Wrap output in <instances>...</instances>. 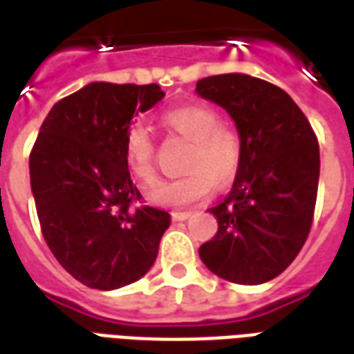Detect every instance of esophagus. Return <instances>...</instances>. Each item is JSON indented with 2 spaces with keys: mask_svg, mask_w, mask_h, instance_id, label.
Returning a JSON list of instances; mask_svg holds the SVG:
<instances>
[{
  "mask_svg": "<svg viewBox=\"0 0 354 354\" xmlns=\"http://www.w3.org/2000/svg\"><path fill=\"white\" fill-rule=\"evenodd\" d=\"M189 216H192L189 212H172V220H174V222H184Z\"/></svg>",
  "mask_w": 354,
  "mask_h": 354,
  "instance_id": "1",
  "label": "esophagus"
}]
</instances>
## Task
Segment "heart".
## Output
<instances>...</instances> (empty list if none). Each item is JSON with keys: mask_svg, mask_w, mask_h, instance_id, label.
Here are the masks:
<instances>
[{"mask_svg": "<svg viewBox=\"0 0 354 354\" xmlns=\"http://www.w3.org/2000/svg\"><path fill=\"white\" fill-rule=\"evenodd\" d=\"M161 124L172 134L189 140L192 147L185 159L187 174L165 180L155 185L147 199L153 205L182 210L205 201L218 184L230 182L243 157V142L230 124L220 123L214 109L201 104L170 109L161 115ZM124 161L140 184H153L155 142L151 134L134 124L124 136Z\"/></svg>", "mask_w": 354, "mask_h": 354, "instance_id": "heart-1", "label": "heart"}]
</instances>
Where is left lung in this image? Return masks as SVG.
<instances>
[{"instance_id":"8db88e82","label":"left lung","mask_w":354,"mask_h":354,"mask_svg":"<svg viewBox=\"0 0 354 354\" xmlns=\"http://www.w3.org/2000/svg\"><path fill=\"white\" fill-rule=\"evenodd\" d=\"M201 98L235 121L243 157L230 195L208 208L214 239L203 263L237 284H263L294 261L313 223L319 187V142L297 104L273 83L223 73L197 81Z\"/></svg>"}]
</instances>
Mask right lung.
Here are the masks:
<instances>
[{"label":"right lung","instance_id":"add662e5","mask_svg":"<svg viewBox=\"0 0 354 354\" xmlns=\"http://www.w3.org/2000/svg\"><path fill=\"white\" fill-rule=\"evenodd\" d=\"M162 96L155 83H88L50 108L30 153L43 237L88 288L115 290L142 279L169 230V212L131 208L142 195L124 161L131 121Z\"/></svg>","mask_w":354,"mask_h":354}]
</instances>
